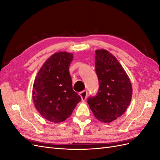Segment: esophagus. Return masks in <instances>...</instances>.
I'll list each match as a JSON object with an SVG mask.
<instances>
[{
	"label": "esophagus",
	"instance_id": "34e87169",
	"mask_svg": "<svg viewBox=\"0 0 160 160\" xmlns=\"http://www.w3.org/2000/svg\"><path fill=\"white\" fill-rule=\"evenodd\" d=\"M79 95L81 96V98L82 101H85L87 98V96H88V91L84 90L83 91H81L79 93Z\"/></svg>",
	"mask_w": 160,
	"mask_h": 160
}]
</instances>
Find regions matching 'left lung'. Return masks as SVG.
I'll return each mask as SVG.
<instances>
[{"label":"left lung","instance_id":"8db88e82","mask_svg":"<svg viewBox=\"0 0 160 160\" xmlns=\"http://www.w3.org/2000/svg\"><path fill=\"white\" fill-rule=\"evenodd\" d=\"M95 71L99 90L88 103L97 119L110 123L122 115L130 104L132 84L122 65L107 50L95 51Z\"/></svg>","mask_w":160,"mask_h":160}]
</instances>
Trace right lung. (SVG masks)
<instances>
[{
  "instance_id": "1",
  "label": "right lung",
  "mask_w": 160,
  "mask_h": 160,
  "mask_svg": "<svg viewBox=\"0 0 160 160\" xmlns=\"http://www.w3.org/2000/svg\"><path fill=\"white\" fill-rule=\"evenodd\" d=\"M72 59V53H55L42 65L34 81V105L49 122L59 123L66 120L81 100L72 87L69 69Z\"/></svg>"
}]
</instances>
